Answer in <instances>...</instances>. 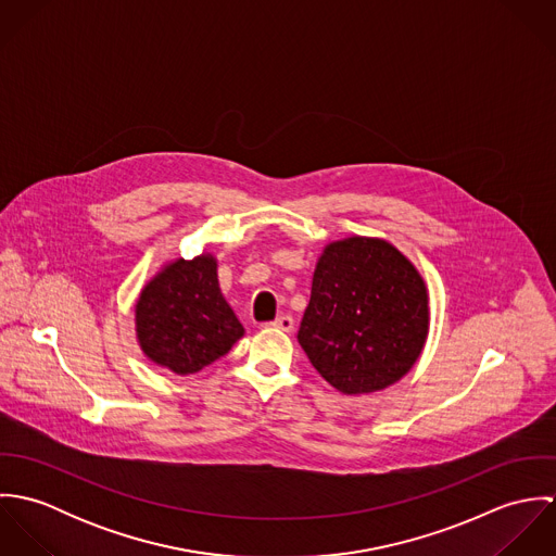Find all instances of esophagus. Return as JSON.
<instances>
[{
	"label": "esophagus",
	"mask_w": 556,
	"mask_h": 556,
	"mask_svg": "<svg viewBox=\"0 0 556 556\" xmlns=\"http://www.w3.org/2000/svg\"><path fill=\"white\" fill-rule=\"evenodd\" d=\"M271 327L282 329V331H293L295 320H293V317H289V315H282V317H278L274 323H271Z\"/></svg>",
	"instance_id": "1"
}]
</instances>
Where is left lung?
Listing matches in <instances>:
<instances>
[{"label": "left lung", "instance_id": "1", "mask_svg": "<svg viewBox=\"0 0 556 556\" xmlns=\"http://www.w3.org/2000/svg\"><path fill=\"white\" fill-rule=\"evenodd\" d=\"M428 329V287L394 243L351 236L323 248L298 340L331 388L362 396L394 386Z\"/></svg>", "mask_w": 556, "mask_h": 556}]
</instances>
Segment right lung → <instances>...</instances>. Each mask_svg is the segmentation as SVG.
<instances>
[{
    "instance_id": "1",
    "label": "right lung",
    "mask_w": 556,
    "mask_h": 556,
    "mask_svg": "<svg viewBox=\"0 0 556 556\" xmlns=\"http://www.w3.org/2000/svg\"><path fill=\"white\" fill-rule=\"evenodd\" d=\"M135 331L146 357L179 377L227 355L243 325L220 291L216 256L164 263L139 293Z\"/></svg>"
}]
</instances>
